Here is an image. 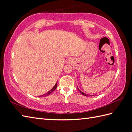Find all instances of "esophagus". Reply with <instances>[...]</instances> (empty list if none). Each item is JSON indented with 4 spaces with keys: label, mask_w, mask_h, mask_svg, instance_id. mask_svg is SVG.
I'll use <instances>...</instances> for the list:
<instances>
[{
    "label": "esophagus",
    "mask_w": 132,
    "mask_h": 132,
    "mask_svg": "<svg viewBox=\"0 0 132 132\" xmlns=\"http://www.w3.org/2000/svg\"><path fill=\"white\" fill-rule=\"evenodd\" d=\"M72 59H69L68 60H67V63H72Z\"/></svg>",
    "instance_id": "obj_1"
}]
</instances>
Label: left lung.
<instances>
[{
	"label": "left lung",
	"instance_id": "8db88e82",
	"mask_svg": "<svg viewBox=\"0 0 132 132\" xmlns=\"http://www.w3.org/2000/svg\"><path fill=\"white\" fill-rule=\"evenodd\" d=\"M77 88H78V90H79V92H80V93H81V94H82V95H84V96H92V95H90V94H86V93H84V92H82V91H81V90H80V89H79L78 87H77Z\"/></svg>",
	"mask_w": 132,
	"mask_h": 132
}]
</instances>
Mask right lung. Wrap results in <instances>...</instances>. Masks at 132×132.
<instances>
[{"mask_svg":"<svg viewBox=\"0 0 132 132\" xmlns=\"http://www.w3.org/2000/svg\"><path fill=\"white\" fill-rule=\"evenodd\" d=\"M57 82L56 83V84L54 85V86L53 88H52L50 91H48V92H47V93H45V94L42 95V96H41V97H46V96H49V95H50L52 92H53L55 89H56V88H57ZM39 97H40V96H39Z\"/></svg>","mask_w":132,"mask_h":132,"instance_id":"1","label":"right lung"}]
</instances>
